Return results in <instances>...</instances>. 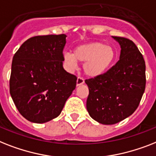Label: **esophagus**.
I'll return each instance as SVG.
<instances>
[{
	"instance_id": "esophagus-1",
	"label": "esophagus",
	"mask_w": 156,
	"mask_h": 156,
	"mask_svg": "<svg viewBox=\"0 0 156 156\" xmlns=\"http://www.w3.org/2000/svg\"><path fill=\"white\" fill-rule=\"evenodd\" d=\"M83 83H84V79L81 78V77H78V78H77V86H80Z\"/></svg>"
}]
</instances>
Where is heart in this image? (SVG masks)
I'll return each mask as SVG.
<instances>
[{
	"label": "heart",
	"mask_w": 156,
	"mask_h": 156,
	"mask_svg": "<svg viewBox=\"0 0 156 156\" xmlns=\"http://www.w3.org/2000/svg\"><path fill=\"white\" fill-rule=\"evenodd\" d=\"M116 58L115 50L111 45L102 42H91L76 47L74 54L65 52L63 64L68 72L77 68L78 61L83 63L85 74L90 78L102 75L112 66Z\"/></svg>",
	"instance_id": "b5f03b06"
}]
</instances>
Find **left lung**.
Here are the masks:
<instances>
[{
	"instance_id": "left-lung-1",
	"label": "left lung",
	"mask_w": 156,
	"mask_h": 156,
	"mask_svg": "<svg viewBox=\"0 0 156 156\" xmlns=\"http://www.w3.org/2000/svg\"><path fill=\"white\" fill-rule=\"evenodd\" d=\"M121 47L119 60L102 75L87 79V109L99 123L112 125L132 115L146 87L144 57L132 41L113 37Z\"/></svg>"
}]
</instances>
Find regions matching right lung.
Returning a JSON list of instances; mask_svg holds the SVG:
<instances>
[{"mask_svg": "<svg viewBox=\"0 0 156 156\" xmlns=\"http://www.w3.org/2000/svg\"><path fill=\"white\" fill-rule=\"evenodd\" d=\"M66 34L30 37L12 58L9 91L22 116L44 123L60 115L77 84L62 66Z\"/></svg>", "mask_w": 156, "mask_h": 156, "instance_id": "1", "label": "right lung"}]
</instances>
